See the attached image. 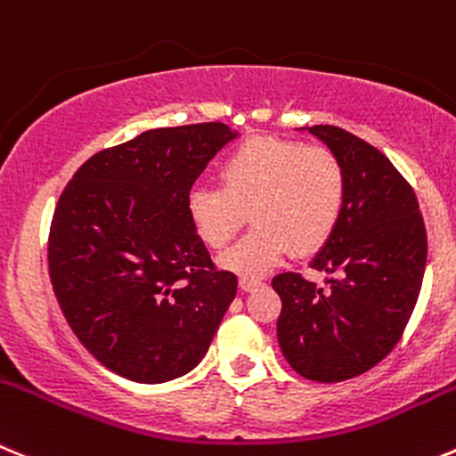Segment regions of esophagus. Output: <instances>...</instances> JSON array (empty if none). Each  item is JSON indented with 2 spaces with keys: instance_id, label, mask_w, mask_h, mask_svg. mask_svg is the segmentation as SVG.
I'll return each instance as SVG.
<instances>
[{
  "instance_id": "34e87169",
  "label": "esophagus",
  "mask_w": 456,
  "mask_h": 456,
  "mask_svg": "<svg viewBox=\"0 0 456 456\" xmlns=\"http://www.w3.org/2000/svg\"><path fill=\"white\" fill-rule=\"evenodd\" d=\"M240 286H241V290H255V289H259V286H264V281L262 280H250V277H241Z\"/></svg>"
}]
</instances>
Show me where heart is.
Wrapping results in <instances>:
<instances>
[{
	"mask_svg": "<svg viewBox=\"0 0 456 456\" xmlns=\"http://www.w3.org/2000/svg\"><path fill=\"white\" fill-rule=\"evenodd\" d=\"M346 203L342 160L327 147L275 136H253L219 163V185L188 194V216L199 240L224 248L248 210L253 231L219 257L241 277H262L293 248L309 255L336 232Z\"/></svg>",
	"mask_w": 456,
	"mask_h": 456,
	"instance_id": "heart-1",
	"label": "heart"
}]
</instances>
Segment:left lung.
Returning a JSON list of instances; mask_svg holds the SVG:
<instances>
[{"instance_id":"1","label":"left lung","mask_w":456,"mask_h":456,"mask_svg":"<svg viewBox=\"0 0 456 456\" xmlns=\"http://www.w3.org/2000/svg\"><path fill=\"white\" fill-rule=\"evenodd\" d=\"M306 132L342 160L346 203L311 262L333 275L329 289L300 273L273 277L281 297L277 340L297 374L340 383L379 365L401 340L423 284L428 235L414 190L383 151L333 125Z\"/></svg>"}]
</instances>
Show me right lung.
<instances>
[{
  "label": "right lung",
  "mask_w": 456,
  "mask_h": 456,
  "mask_svg": "<svg viewBox=\"0 0 456 456\" xmlns=\"http://www.w3.org/2000/svg\"><path fill=\"white\" fill-rule=\"evenodd\" d=\"M240 134L224 123L147 129L91 156L55 206L49 275L85 349L136 383L201 362L237 293L188 216V194Z\"/></svg>",
  "instance_id": "obj_1"
}]
</instances>
